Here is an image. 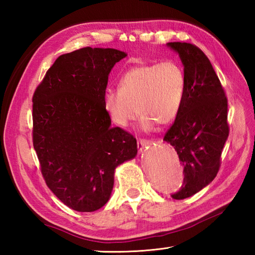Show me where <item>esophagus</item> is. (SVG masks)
Instances as JSON below:
<instances>
[{
    "label": "esophagus",
    "mask_w": 255,
    "mask_h": 255,
    "mask_svg": "<svg viewBox=\"0 0 255 255\" xmlns=\"http://www.w3.org/2000/svg\"><path fill=\"white\" fill-rule=\"evenodd\" d=\"M150 144H151V141H150V140L139 139V140H138V142H137V147H138L139 152H142V151H143L145 148H148Z\"/></svg>",
    "instance_id": "34e87169"
}]
</instances>
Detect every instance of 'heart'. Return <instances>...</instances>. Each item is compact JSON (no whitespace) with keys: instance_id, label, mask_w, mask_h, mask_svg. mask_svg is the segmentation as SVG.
Returning a JSON list of instances; mask_svg holds the SVG:
<instances>
[{"instance_id":"b5f03b06","label":"heart","mask_w":255,"mask_h":255,"mask_svg":"<svg viewBox=\"0 0 255 255\" xmlns=\"http://www.w3.org/2000/svg\"><path fill=\"white\" fill-rule=\"evenodd\" d=\"M185 93V74L176 62L143 63L125 72L118 90H108L103 104L107 116L119 127L128 126L141 113L140 127L150 131L155 124L166 126L174 121Z\"/></svg>"}]
</instances>
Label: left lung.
<instances>
[{
	"label": "left lung",
	"mask_w": 255,
	"mask_h": 255,
	"mask_svg": "<svg viewBox=\"0 0 255 255\" xmlns=\"http://www.w3.org/2000/svg\"><path fill=\"white\" fill-rule=\"evenodd\" d=\"M184 66L186 93L180 113L163 140L174 147L184 166L183 186L174 199L193 196L217 175L229 136L228 101L209 59L187 42H167Z\"/></svg>",
	"instance_id": "obj_1"
}]
</instances>
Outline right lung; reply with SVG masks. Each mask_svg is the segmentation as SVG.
Masks as SVG:
<instances>
[{"mask_svg": "<svg viewBox=\"0 0 255 255\" xmlns=\"http://www.w3.org/2000/svg\"><path fill=\"white\" fill-rule=\"evenodd\" d=\"M127 56L113 48L85 47L59 57L32 96V143L41 174L69 208H102L115 169L137 154V140L104 110L113 67Z\"/></svg>", "mask_w": 255, "mask_h": 255, "instance_id": "add662e5", "label": "right lung"}]
</instances>
